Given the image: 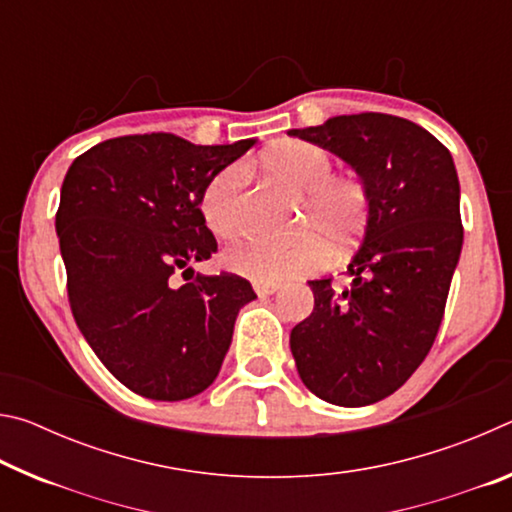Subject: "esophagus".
Instances as JSON below:
<instances>
[{"mask_svg": "<svg viewBox=\"0 0 512 512\" xmlns=\"http://www.w3.org/2000/svg\"><path fill=\"white\" fill-rule=\"evenodd\" d=\"M253 289H255L259 298H264V296H271V293L280 289V284H277V282H253Z\"/></svg>", "mask_w": 512, "mask_h": 512, "instance_id": "34e87169", "label": "esophagus"}]
</instances>
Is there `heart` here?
<instances>
[{"label":"heart","mask_w":512,"mask_h":512,"mask_svg":"<svg viewBox=\"0 0 512 512\" xmlns=\"http://www.w3.org/2000/svg\"><path fill=\"white\" fill-rule=\"evenodd\" d=\"M259 164L275 178L307 194L300 228L314 232L334 248H345L363 230L368 194L352 173H332L334 158L325 146L307 140H282L259 155ZM244 180L239 164L214 173L201 196L207 228L219 239L237 237L244 228ZM314 235L291 244L250 239L225 253L232 271L259 282H280L318 271L327 262V250Z\"/></svg>","instance_id":"b5f03b06"}]
</instances>
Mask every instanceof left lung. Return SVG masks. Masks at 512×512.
Returning <instances> with one entry per match:
<instances>
[{"label": "left lung", "mask_w": 512, "mask_h": 512, "mask_svg": "<svg viewBox=\"0 0 512 512\" xmlns=\"http://www.w3.org/2000/svg\"><path fill=\"white\" fill-rule=\"evenodd\" d=\"M289 135L325 146L368 194L350 289L309 280L314 311L291 329L298 375L336 406L395 393L427 357L463 248L461 185L443 144L409 119L361 112Z\"/></svg>", "instance_id": "8db88e82"}]
</instances>
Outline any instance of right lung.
<instances>
[{"instance_id": "add662e5", "label": "right lung", "mask_w": 512, "mask_h": 512, "mask_svg": "<svg viewBox=\"0 0 512 512\" xmlns=\"http://www.w3.org/2000/svg\"><path fill=\"white\" fill-rule=\"evenodd\" d=\"M255 142L128 135L92 146L67 169L56 232L69 307L103 366L137 395L180 402L203 393L241 307L257 298L237 275L192 268L216 250L203 189Z\"/></svg>"}]
</instances>
